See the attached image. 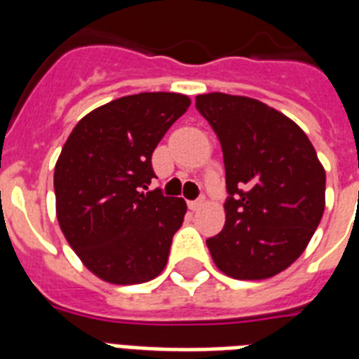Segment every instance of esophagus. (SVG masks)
I'll list each match as a JSON object with an SVG mask.
<instances>
[{
	"instance_id": "esophagus-1",
	"label": "esophagus",
	"mask_w": 359,
	"mask_h": 359,
	"mask_svg": "<svg viewBox=\"0 0 359 359\" xmlns=\"http://www.w3.org/2000/svg\"><path fill=\"white\" fill-rule=\"evenodd\" d=\"M203 203H205V199H197V201H188V207H190V210H199V208L203 207Z\"/></svg>"
}]
</instances>
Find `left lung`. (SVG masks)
<instances>
[{
	"label": "left lung",
	"mask_w": 359,
	"mask_h": 359,
	"mask_svg": "<svg viewBox=\"0 0 359 359\" xmlns=\"http://www.w3.org/2000/svg\"><path fill=\"white\" fill-rule=\"evenodd\" d=\"M224 151L225 225L207 240L229 278L266 279L289 268L309 244L326 205V171L306 132L261 100L197 95Z\"/></svg>",
	"instance_id": "1"
}]
</instances>
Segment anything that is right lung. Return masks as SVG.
<instances>
[{"mask_svg":"<svg viewBox=\"0 0 359 359\" xmlns=\"http://www.w3.org/2000/svg\"><path fill=\"white\" fill-rule=\"evenodd\" d=\"M190 104L180 93L121 97L89 111L65 141L53 171L59 227L102 281L145 283L168 264L186 201L149 191L151 158Z\"/></svg>","mask_w":359,"mask_h":359,"instance_id":"add662e5","label":"right lung"}]
</instances>
